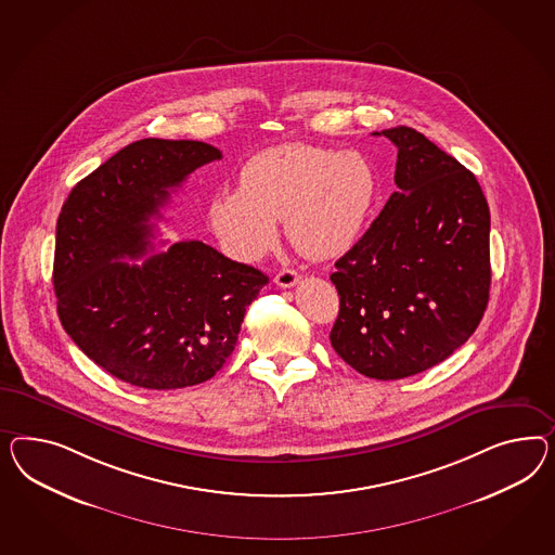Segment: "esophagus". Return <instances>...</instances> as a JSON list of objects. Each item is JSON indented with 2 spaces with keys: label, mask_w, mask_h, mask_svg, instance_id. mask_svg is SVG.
<instances>
[{
  "label": "esophagus",
  "mask_w": 555,
  "mask_h": 555,
  "mask_svg": "<svg viewBox=\"0 0 555 555\" xmlns=\"http://www.w3.org/2000/svg\"><path fill=\"white\" fill-rule=\"evenodd\" d=\"M300 274L297 270L293 269H283L276 272V276H274V283L279 286H283V288H291V286L297 285L299 283Z\"/></svg>",
  "instance_id": "1"
}]
</instances>
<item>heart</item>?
<instances>
[{"mask_svg":"<svg viewBox=\"0 0 555 555\" xmlns=\"http://www.w3.org/2000/svg\"><path fill=\"white\" fill-rule=\"evenodd\" d=\"M374 197V169L358 151L285 143L242 165L236 192L211 197L208 222L244 262L274 246L276 220H285L286 238L300 255L321 260L356 242Z\"/></svg>","mask_w":555,"mask_h":555,"instance_id":"1","label":"heart"}]
</instances>
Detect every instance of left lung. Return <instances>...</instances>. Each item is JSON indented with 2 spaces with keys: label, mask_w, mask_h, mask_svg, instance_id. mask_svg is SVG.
<instances>
[{
  "label": "left lung",
  "mask_w": 555,
  "mask_h": 555,
  "mask_svg": "<svg viewBox=\"0 0 555 555\" xmlns=\"http://www.w3.org/2000/svg\"><path fill=\"white\" fill-rule=\"evenodd\" d=\"M398 192L337 262L331 345L356 372L402 379L447 360L489 302L491 214L477 178L430 139L393 127Z\"/></svg>",
  "instance_id": "1"
}]
</instances>
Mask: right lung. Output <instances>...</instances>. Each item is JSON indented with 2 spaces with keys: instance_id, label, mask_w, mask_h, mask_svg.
Instances as JSON below:
<instances>
[{
  "instance_id": "add662e5",
  "label": "right lung",
  "mask_w": 555,
  "mask_h": 555,
  "mask_svg": "<svg viewBox=\"0 0 555 555\" xmlns=\"http://www.w3.org/2000/svg\"><path fill=\"white\" fill-rule=\"evenodd\" d=\"M218 159L220 150L202 141L141 139L78 181L62 206L52 274L62 327L96 365L137 388L210 379L269 283L199 240L147 255L150 220L169 192Z\"/></svg>"
}]
</instances>
